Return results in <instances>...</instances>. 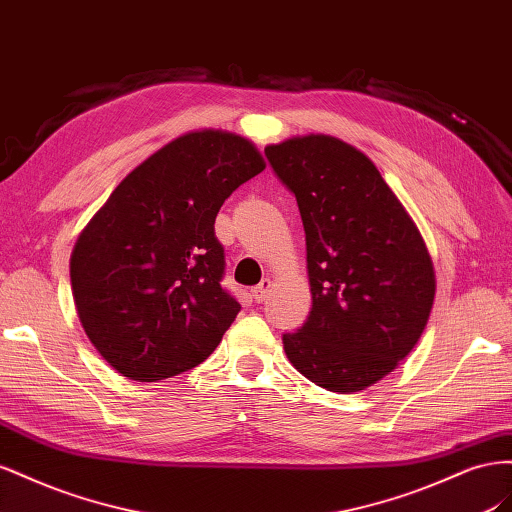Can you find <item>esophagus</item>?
<instances>
[{"label": "esophagus", "instance_id": "esophagus-1", "mask_svg": "<svg viewBox=\"0 0 512 512\" xmlns=\"http://www.w3.org/2000/svg\"><path fill=\"white\" fill-rule=\"evenodd\" d=\"M270 289H272V281H270V279H264L257 287H253L251 296H253L255 302H264V300L268 298V294H270Z\"/></svg>", "mask_w": 512, "mask_h": 512}]
</instances>
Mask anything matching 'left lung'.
Listing matches in <instances>:
<instances>
[{
    "label": "left lung",
    "instance_id": "8db88e82",
    "mask_svg": "<svg viewBox=\"0 0 512 512\" xmlns=\"http://www.w3.org/2000/svg\"><path fill=\"white\" fill-rule=\"evenodd\" d=\"M296 195L313 306L283 334L289 362L313 384L352 394L392 373L425 332L435 270L412 216L373 160L332 135L266 145Z\"/></svg>",
    "mask_w": 512,
    "mask_h": 512
}]
</instances>
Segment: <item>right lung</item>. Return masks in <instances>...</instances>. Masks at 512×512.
I'll return each instance as SVG.
<instances>
[{
    "label": "right lung",
    "instance_id": "right-lung-1",
    "mask_svg": "<svg viewBox=\"0 0 512 512\" xmlns=\"http://www.w3.org/2000/svg\"><path fill=\"white\" fill-rule=\"evenodd\" d=\"M266 169L251 139L221 128L175 137L115 186L70 255V285L96 352L135 382L206 360L240 304L221 287L214 221Z\"/></svg>",
    "mask_w": 512,
    "mask_h": 512
}]
</instances>
